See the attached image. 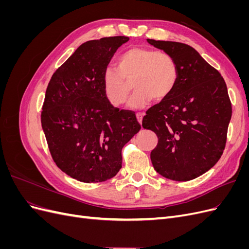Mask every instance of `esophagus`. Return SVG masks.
Segmentation results:
<instances>
[{
  "label": "esophagus",
  "instance_id": "34e87169",
  "mask_svg": "<svg viewBox=\"0 0 249 249\" xmlns=\"http://www.w3.org/2000/svg\"><path fill=\"white\" fill-rule=\"evenodd\" d=\"M136 117H137V120H138V123L141 124H142V118H143V114H142V113H137V114H136Z\"/></svg>",
  "mask_w": 249,
  "mask_h": 249
}]
</instances>
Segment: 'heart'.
<instances>
[{
	"mask_svg": "<svg viewBox=\"0 0 249 249\" xmlns=\"http://www.w3.org/2000/svg\"><path fill=\"white\" fill-rule=\"evenodd\" d=\"M179 70L177 60L166 52L149 48H131L117 60V70L107 69L102 77V87L113 107L125 103L132 91L136 92L130 107L140 109L154 99L160 102L176 89Z\"/></svg>",
	"mask_w": 249,
	"mask_h": 249,
	"instance_id": "1",
	"label": "heart"
}]
</instances>
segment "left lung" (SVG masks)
<instances>
[{"mask_svg":"<svg viewBox=\"0 0 249 249\" xmlns=\"http://www.w3.org/2000/svg\"><path fill=\"white\" fill-rule=\"evenodd\" d=\"M177 60L179 77L172 93L146 111L142 126L158 136L150 153L164 178L185 182L220 159L227 143L231 103L220 72L185 43L147 39Z\"/></svg>","mask_w":249,"mask_h":249,"instance_id":"left-lung-1","label":"left lung"}]
</instances>
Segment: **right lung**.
Segmentation results:
<instances>
[{
  "label": "right lung",
  "instance_id": "add662e5",
  "mask_svg": "<svg viewBox=\"0 0 249 249\" xmlns=\"http://www.w3.org/2000/svg\"><path fill=\"white\" fill-rule=\"evenodd\" d=\"M126 36L89 40L53 74L42 105L41 125L53 160L83 183L105 182L122 168V149L141 125L130 110L107 101L102 77Z\"/></svg>",
  "mask_w": 249,
  "mask_h": 249
}]
</instances>
